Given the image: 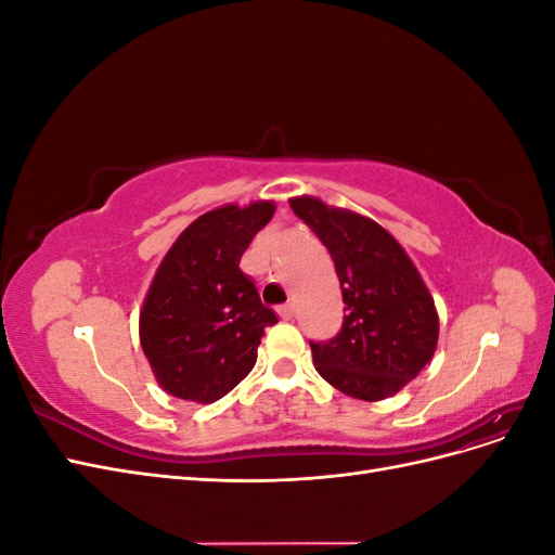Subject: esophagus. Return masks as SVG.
Listing matches in <instances>:
<instances>
[{
	"mask_svg": "<svg viewBox=\"0 0 555 555\" xmlns=\"http://www.w3.org/2000/svg\"><path fill=\"white\" fill-rule=\"evenodd\" d=\"M294 312H296L294 304H284V306H280V308H278L280 319H292V317H294Z\"/></svg>",
	"mask_w": 555,
	"mask_h": 555,
	"instance_id": "obj_1",
	"label": "esophagus"
}]
</instances>
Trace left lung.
<instances>
[{"label":"left lung","mask_w":555,"mask_h":555,"mask_svg":"<svg viewBox=\"0 0 555 555\" xmlns=\"http://www.w3.org/2000/svg\"><path fill=\"white\" fill-rule=\"evenodd\" d=\"M289 206L331 251L343 289L340 333L310 343L317 373L359 400L398 393L438 347L440 319L422 275L371 217L328 208L314 196L289 198Z\"/></svg>","instance_id":"obj_1"}]
</instances>
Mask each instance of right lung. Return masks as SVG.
I'll return each mask as SVG.
<instances>
[{"label":"right lung","mask_w":555,"mask_h":555,"mask_svg":"<svg viewBox=\"0 0 555 555\" xmlns=\"http://www.w3.org/2000/svg\"><path fill=\"white\" fill-rule=\"evenodd\" d=\"M273 212V201L215 208L166 251L139 322L143 354L166 393L215 402L255 367L263 328L278 317L238 263Z\"/></svg>","instance_id":"right-lung-1"}]
</instances>
